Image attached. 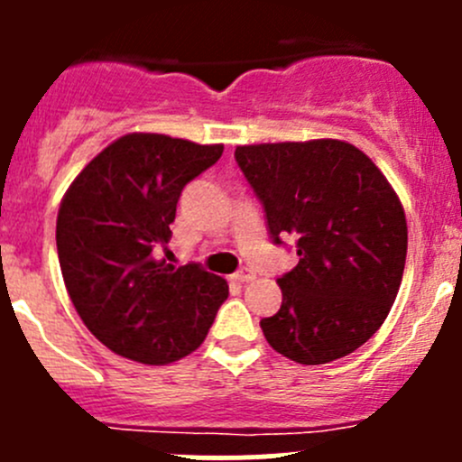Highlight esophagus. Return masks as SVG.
<instances>
[{
  "label": "esophagus",
  "instance_id": "esophagus-1",
  "mask_svg": "<svg viewBox=\"0 0 462 462\" xmlns=\"http://www.w3.org/2000/svg\"><path fill=\"white\" fill-rule=\"evenodd\" d=\"M232 279H235V282H239V283L253 282V279H254V273H253V270L244 268V270H239V273H235V274H232Z\"/></svg>",
  "mask_w": 462,
  "mask_h": 462
}]
</instances>
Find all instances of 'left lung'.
<instances>
[{
    "mask_svg": "<svg viewBox=\"0 0 462 462\" xmlns=\"http://www.w3.org/2000/svg\"><path fill=\"white\" fill-rule=\"evenodd\" d=\"M235 158L274 244L297 236L300 263L277 279L282 309L261 319L268 344L300 365L360 348L402 282L407 218L398 194L365 152L335 138L241 144Z\"/></svg>",
    "mask_w": 462,
    "mask_h": 462,
    "instance_id": "8db88e82",
    "label": "left lung"
}]
</instances>
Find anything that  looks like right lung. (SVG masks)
Masks as SVG:
<instances>
[{
	"instance_id": "right-lung-1",
	"label": "right lung",
	"mask_w": 462,
	"mask_h": 462,
	"mask_svg": "<svg viewBox=\"0 0 462 462\" xmlns=\"http://www.w3.org/2000/svg\"><path fill=\"white\" fill-rule=\"evenodd\" d=\"M221 153L223 144L127 134L60 203L55 244L69 297L87 328L127 360L161 366L197 351L227 300L218 274L153 257L170 241L183 188Z\"/></svg>"
}]
</instances>
